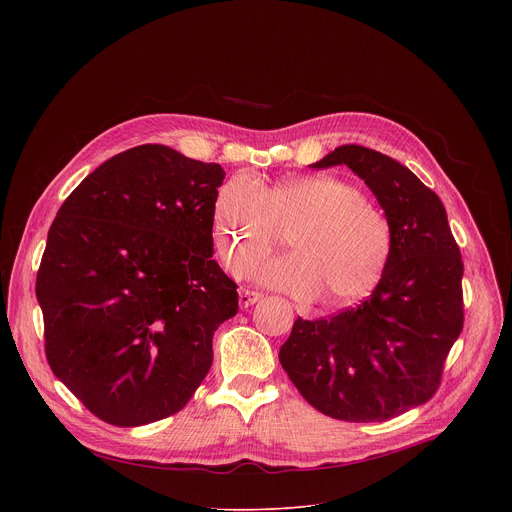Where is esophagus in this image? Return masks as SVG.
I'll return each mask as SVG.
<instances>
[{"mask_svg": "<svg viewBox=\"0 0 512 512\" xmlns=\"http://www.w3.org/2000/svg\"><path fill=\"white\" fill-rule=\"evenodd\" d=\"M259 300H261L259 291L241 289V294H239V304H241V308H249V306H253L255 302H259Z\"/></svg>", "mask_w": 512, "mask_h": 512, "instance_id": "1", "label": "esophagus"}]
</instances>
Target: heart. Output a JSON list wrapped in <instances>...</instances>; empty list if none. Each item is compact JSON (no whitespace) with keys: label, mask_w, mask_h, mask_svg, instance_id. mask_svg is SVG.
I'll list each match as a JSON object with an SVG mask.
<instances>
[{"label":"heart","mask_w":512,"mask_h":512,"mask_svg":"<svg viewBox=\"0 0 512 512\" xmlns=\"http://www.w3.org/2000/svg\"><path fill=\"white\" fill-rule=\"evenodd\" d=\"M292 253L253 264L278 244L280 233ZM212 233L225 263L263 285L342 308L367 298L381 283L395 247L385 208L358 188L332 176L289 178L261 186L237 174L218 188L212 204Z\"/></svg>","instance_id":"obj_1"}]
</instances>
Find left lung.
<instances>
[{"mask_svg": "<svg viewBox=\"0 0 512 512\" xmlns=\"http://www.w3.org/2000/svg\"><path fill=\"white\" fill-rule=\"evenodd\" d=\"M348 166L387 210L391 263L356 308L332 318H298L279 362L302 397L328 417L373 423L427 403L464 326L460 247L446 208L393 158L340 145L312 168Z\"/></svg>", "mask_w": 512, "mask_h": 512, "instance_id": "obj_1", "label": "left lung"}]
</instances>
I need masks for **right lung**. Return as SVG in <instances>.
Listing matches in <instances>:
<instances>
[{
  "label": "right lung",
  "instance_id": "obj_1",
  "mask_svg": "<svg viewBox=\"0 0 512 512\" xmlns=\"http://www.w3.org/2000/svg\"><path fill=\"white\" fill-rule=\"evenodd\" d=\"M225 170L160 143L121 152L56 212L36 277L52 373L91 413L137 427L178 413L239 312L212 259Z\"/></svg>",
  "mask_w": 512,
  "mask_h": 512
}]
</instances>
